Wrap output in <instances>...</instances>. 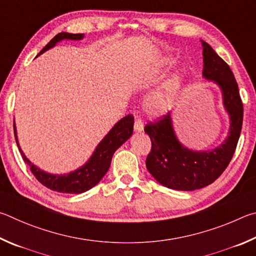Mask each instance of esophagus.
Listing matches in <instances>:
<instances>
[{
  "mask_svg": "<svg viewBox=\"0 0 256 256\" xmlns=\"http://www.w3.org/2000/svg\"><path fill=\"white\" fill-rule=\"evenodd\" d=\"M134 130L136 132H140L144 130V124H142V121L140 119H137L135 121V124H134Z\"/></svg>",
  "mask_w": 256,
  "mask_h": 256,
  "instance_id": "obj_1",
  "label": "esophagus"
}]
</instances>
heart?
<instances>
[{
    "label": "heart",
    "instance_id": "heart-1",
    "mask_svg": "<svg viewBox=\"0 0 256 256\" xmlns=\"http://www.w3.org/2000/svg\"><path fill=\"white\" fill-rule=\"evenodd\" d=\"M172 58H164L160 62V68H165L172 65ZM183 72H176L165 82L154 90L146 98V110L152 114H162L172 109L176 104L184 85Z\"/></svg>",
    "mask_w": 256,
    "mask_h": 256
}]
</instances>
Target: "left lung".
<instances>
[{
	"label": "left lung",
	"mask_w": 256,
	"mask_h": 256,
	"mask_svg": "<svg viewBox=\"0 0 256 256\" xmlns=\"http://www.w3.org/2000/svg\"><path fill=\"white\" fill-rule=\"evenodd\" d=\"M202 78L220 88L222 104L230 116V132L220 145L208 150H189L174 130L172 112L146 124L152 150L146 168L160 184L173 190L194 191L217 180L230 164L240 140L243 124V103L232 70L204 40Z\"/></svg>",
	"instance_id": "obj_1"
}]
</instances>
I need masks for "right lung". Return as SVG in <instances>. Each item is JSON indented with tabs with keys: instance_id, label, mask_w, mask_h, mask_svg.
<instances>
[{
	"instance_id": "right-lung-1",
	"label": "right lung",
	"mask_w": 256,
	"mask_h": 256,
	"mask_svg": "<svg viewBox=\"0 0 256 256\" xmlns=\"http://www.w3.org/2000/svg\"><path fill=\"white\" fill-rule=\"evenodd\" d=\"M84 34H68L60 32L56 34L42 52L38 54L42 55V52H47L48 49L55 47L62 40H82ZM13 129H14V136L16 145L19 147L22 158L29 165L31 172L36 178L42 183V186H47L52 191L62 192V194H83V192L92 189L96 186L101 178L106 176L108 170L110 168L112 156L119 147L127 142L134 132V116L128 114L120 119L111 130L103 137V140L98 142L96 148L94 150L91 158L88 162H85L82 166L76 168L66 174H52L44 172V170L39 168L26 158L24 152L20 148L19 140H18V134L16 128V121H13Z\"/></svg>"
}]
</instances>
